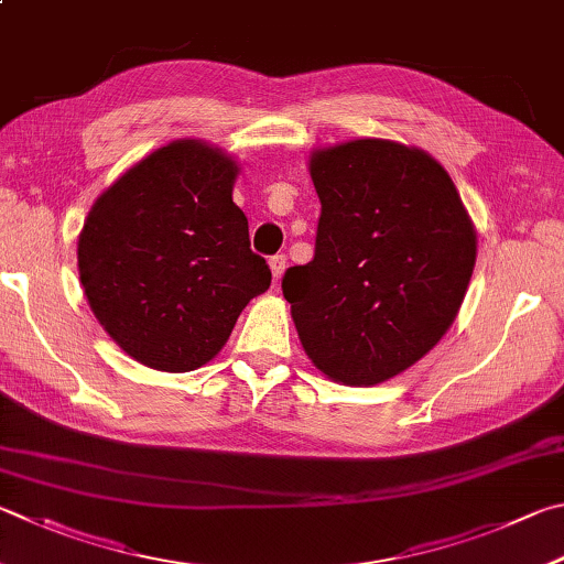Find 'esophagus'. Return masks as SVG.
Segmentation results:
<instances>
[{
	"mask_svg": "<svg viewBox=\"0 0 564 564\" xmlns=\"http://www.w3.org/2000/svg\"><path fill=\"white\" fill-rule=\"evenodd\" d=\"M269 265H271L273 281H281V275L285 273V265H289V261H285L283 253H279V256H273V259L269 261Z\"/></svg>",
	"mask_w": 564,
	"mask_h": 564,
	"instance_id": "34e87169",
	"label": "esophagus"
}]
</instances>
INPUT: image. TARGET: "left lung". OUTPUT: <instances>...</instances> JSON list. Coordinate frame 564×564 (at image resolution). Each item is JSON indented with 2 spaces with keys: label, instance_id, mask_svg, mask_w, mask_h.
Listing matches in <instances>:
<instances>
[{
  "label": "left lung",
  "instance_id": "left-lung-1",
  "mask_svg": "<svg viewBox=\"0 0 564 564\" xmlns=\"http://www.w3.org/2000/svg\"><path fill=\"white\" fill-rule=\"evenodd\" d=\"M315 256L283 275L301 345L333 382L372 387L432 350L476 265V227L429 152L362 138L317 148Z\"/></svg>",
  "mask_w": 564,
  "mask_h": 564
}]
</instances>
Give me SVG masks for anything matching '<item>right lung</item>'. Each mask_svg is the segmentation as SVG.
Listing matches in <instances>:
<instances>
[{"instance_id":"add662e5","label":"right lung","mask_w":564,"mask_h":564,"mask_svg":"<svg viewBox=\"0 0 564 564\" xmlns=\"http://www.w3.org/2000/svg\"><path fill=\"white\" fill-rule=\"evenodd\" d=\"M239 162L204 140H172L94 202L78 234L90 311L122 352L160 372H192L227 345L269 291L231 199Z\"/></svg>"}]
</instances>
